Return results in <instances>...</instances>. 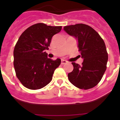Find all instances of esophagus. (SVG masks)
Wrapping results in <instances>:
<instances>
[{"label":"esophagus","mask_w":120,"mask_h":120,"mask_svg":"<svg viewBox=\"0 0 120 120\" xmlns=\"http://www.w3.org/2000/svg\"><path fill=\"white\" fill-rule=\"evenodd\" d=\"M67 62V61L64 60V59H61V64H62V65L64 64H66Z\"/></svg>","instance_id":"34e87169"}]
</instances>
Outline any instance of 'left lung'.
I'll list each match as a JSON object with an SVG mask.
<instances>
[{"mask_svg":"<svg viewBox=\"0 0 120 120\" xmlns=\"http://www.w3.org/2000/svg\"><path fill=\"white\" fill-rule=\"evenodd\" d=\"M64 30L77 40V47L83 59L82 65L72 62L74 68L68 74L70 82L80 89L94 87L106 70L108 56L105 42L94 29L86 24L66 26Z\"/></svg>","mask_w":120,"mask_h":120,"instance_id":"left-lung-1","label":"left lung"}]
</instances>
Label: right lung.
Masks as SVG:
<instances>
[{
  "mask_svg": "<svg viewBox=\"0 0 120 120\" xmlns=\"http://www.w3.org/2000/svg\"><path fill=\"white\" fill-rule=\"evenodd\" d=\"M62 26L37 23L24 30L14 50V66L16 76L24 86L38 90L50 82L61 59L47 58L52 38L61 30Z\"/></svg>",
  "mask_w": 120,
  "mask_h": 120,
  "instance_id": "1",
  "label": "right lung"
}]
</instances>
